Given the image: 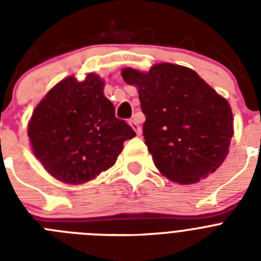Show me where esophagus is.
Here are the masks:
<instances>
[{
  "label": "esophagus",
  "mask_w": 261,
  "mask_h": 261,
  "mask_svg": "<svg viewBox=\"0 0 261 261\" xmlns=\"http://www.w3.org/2000/svg\"><path fill=\"white\" fill-rule=\"evenodd\" d=\"M129 123H130V126H132V128H133V130H135V132L137 133V136L141 135V132H142V130H141V126L138 125V121H137V120L132 119V120H130V121H129Z\"/></svg>",
  "instance_id": "obj_1"
}]
</instances>
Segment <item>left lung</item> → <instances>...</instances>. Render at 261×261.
<instances>
[{"mask_svg": "<svg viewBox=\"0 0 261 261\" xmlns=\"http://www.w3.org/2000/svg\"><path fill=\"white\" fill-rule=\"evenodd\" d=\"M121 75L137 86L145 144L163 176L193 184L222 165L234 135L231 108L195 70L161 62Z\"/></svg>", "mask_w": 261, "mask_h": 261, "instance_id": "left-lung-1", "label": "left lung"}]
</instances>
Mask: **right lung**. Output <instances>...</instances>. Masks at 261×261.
Listing matches in <instances>:
<instances>
[{
	"label": "right lung",
	"mask_w": 261,
	"mask_h": 261,
	"mask_svg": "<svg viewBox=\"0 0 261 261\" xmlns=\"http://www.w3.org/2000/svg\"><path fill=\"white\" fill-rule=\"evenodd\" d=\"M105 81L89 73L60 81L32 112L29 138L32 151L57 180L82 184L115 165L123 144L136 136L115 116L103 93Z\"/></svg>",
	"instance_id": "1"
}]
</instances>
